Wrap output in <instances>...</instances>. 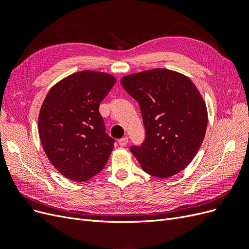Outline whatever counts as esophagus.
<instances>
[{"mask_svg": "<svg viewBox=\"0 0 249 249\" xmlns=\"http://www.w3.org/2000/svg\"><path fill=\"white\" fill-rule=\"evenodd\" d=\"M127 142H129V138H127L126 136L118 140V143H119V145H120V146H124V145H126V143H127Z\"/></svg>", "mask_w": 249, "mask_h": 249, "instance_id": "34e87169", "label": "esophagus"}]
</instances>
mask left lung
Returning <instances> with one entry per match:
<instances>
[{"label": "left lung", "instance_id": "1", "mask_svg": "<svg viewBox=\"0 0 249 249\" xmlns=\"http://www.w3.org/2000/svg\"><path fill=\"white\" fill-rule=\"evenodd\" d=\"M140 106L145 140L131 152L142 169L166 178L186 168L197 154L208 125L206 103L185 74L154 69L120 79Z\"/></svg>", "mask_w": 249, "mask_h": 249}]
</instances>
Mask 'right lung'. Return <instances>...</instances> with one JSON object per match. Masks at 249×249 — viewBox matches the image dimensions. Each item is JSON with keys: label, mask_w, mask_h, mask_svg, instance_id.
I'll use <instances>...</instances> for the list:
<instances>
[{"label": "right lung", "mask_w": 249, "mask_h": 249, "mask_svg": "<svg viewBox=\"0 0 249 249\" xmlns=\"http://www.w3.org/2000/svg\"><path fill=\"white\" fill-rule=\"evenodd\" d=\"M115 83L110 73L81 71L57 82L44 97L39 138L48 159L64 178L85 182L106 165L114 139L105 132L99 106Z\"/></svg>", "instance_id": "obj_1"}]
</instances>
